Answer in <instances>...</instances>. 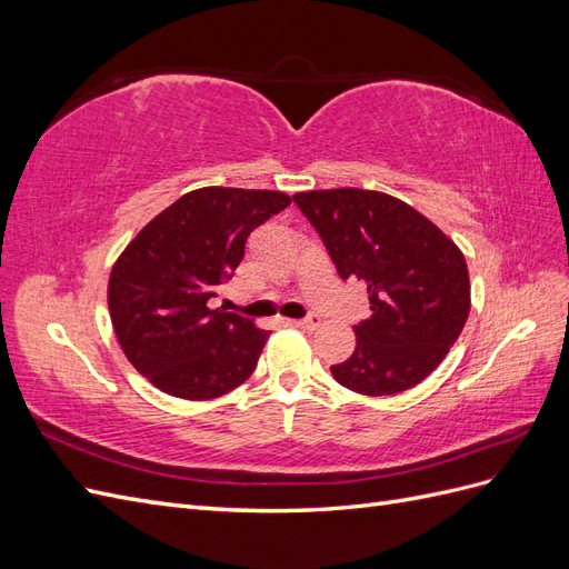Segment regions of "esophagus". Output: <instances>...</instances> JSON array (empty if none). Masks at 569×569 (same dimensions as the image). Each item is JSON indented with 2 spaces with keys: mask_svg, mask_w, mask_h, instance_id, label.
<instances>
[{
  "mask_svg": "<svg viewBox=\"0 0 569 569\" xmlns=\"http://www.w3.org/2000/svg\"><path fill=\"white\" fill-rule=\"evenodd\" d=\"M295 325L301 327V330H306V332H316L320 327V320L318 318H306V320H297Z\"/></svg>",
  "mask_w": 569,
  "mask_h": 569,
  "instance_id": "obj_1",
  "label": "esophagus"
}]
</instances>
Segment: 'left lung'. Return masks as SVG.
Returning a JSON list of instances; mask_svg holds the SVG:
<instances>
[{
	"instance_id": "obj_1",
	"label": "left lung",
	"mask_w": 569,
	"mask_h": 569,
	"mask_svg": "<svg viewBox=\"0 0 569 569\" xmlns=\"http://www.w3.org/2000/svg\"><path fill=\"white\" fill-rule=\"evenodd\" d=\"M295 201L341 280L366 284L372 316L332 377L356 393L420 385L451 351L470 313V274L453 239L406 201L375 189H311Z\"/></svg>"
}]
</instances>
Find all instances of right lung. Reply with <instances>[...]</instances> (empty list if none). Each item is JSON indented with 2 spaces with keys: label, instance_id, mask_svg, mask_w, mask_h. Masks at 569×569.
I'll return each mask as SVG.
<instances>
[{
  "label": "right lung",
  "instance_id": "add662e5",
  "mask_svg": "<svg viewBox=\"0 0 569 569\" xmlns=\"http://www.w3.org/2000/svg\"><path fill=\"white\" fill-rule=\"evenodd\" d=\"M289 203L272 189H192L118 256L107 291L113 332L153 387L211 401L249 380L268 332L209 299L244 258L249 232Z\"/></svg>",
  "mask_w": 569,
  "mask_h": 569
}]
</instances>
